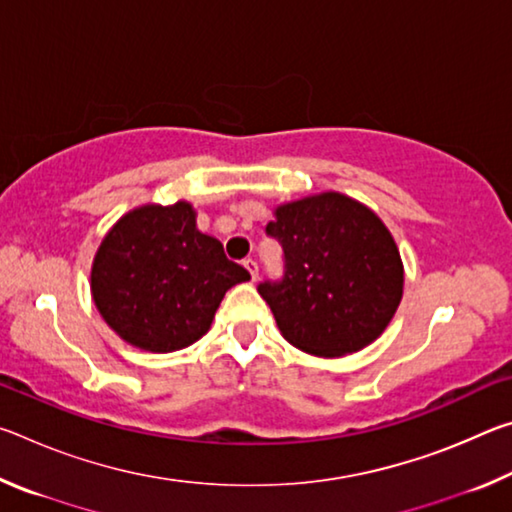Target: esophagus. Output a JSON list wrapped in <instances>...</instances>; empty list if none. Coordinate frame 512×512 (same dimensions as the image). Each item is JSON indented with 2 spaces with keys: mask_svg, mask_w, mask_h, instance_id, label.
Returning a JSON list of instances; mask_svg holds the SVG:
<instances>
[{
  "mask_svg": "<svg viewBox=\"0 0 512 512\" xmlns=\"http://www.w3.org/2000/svg\"><path fill=\"white\" fill-rule=\"evenodd\" d=\"M244 266L248 268V273H250V277H253V282L257 280V275H259V268H257V262H255V259H244Z\"/></svg>",
  "mask_w": 512,
  "mask_h": 512,
  "instance_id": "obj_1",
  "label": "esophagus"
}]
</instances>
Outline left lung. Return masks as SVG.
<instances>
[{"label": "left lung", "instance_id": "8db88e82", "mask_svg": "<svg viewBox=\"0 0 512 512\" xmlns=\"http://www.w3.org/2000/svg\"><path fill=\"white\" fill-rule=\"evenodd\" d=\"M266 235L282 244L284 273L257 291L298 350L343 357L391 323L404 266L391 232L366 205L339 192L300 198L277 207Z\"/></svg>", "mask_w": 512, "mask_h": 512}]
</instances>
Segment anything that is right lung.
Segmentation results:
<instances>
[{"label": "right lung", "instance_id": "add662e5", "mask_svg": "<svg viewBox=\"0 0 512 512\" xmlns=\"http://www.w3.org/2000/svg\"><path fill=\"white\" fill-rule=\"evenodd\" d=\"M250 280L219 239L196 228L194 207L142 205L112 225L92 264V298L126 343L173 352L210 329L225 291Z\"/></svg>", "mask_w": 512, "mask_h": 512}]
</instances>
